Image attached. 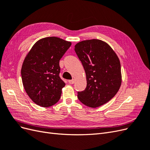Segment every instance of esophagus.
I'll return each mask as SVG.
<instances>
[{"instance_id": "1", "label": "esophagus", "mask_w": 150, "mask_h": 150, "mask_svg": "<svg viewBox=\"0 0 150 150\" xmlns=\"http://www.w3.org/2000/svg\"><path fill=\"white\" fill-rule=\"evenodd\" d=\"M68 83H69V84H74L75 83V79H71V80H69L68 81Z\"/></svg>"}]
</instances>
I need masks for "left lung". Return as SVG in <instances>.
<instances>
[{
  "label": "left lung",
  "mask_w": 150,
  "mask_h": 150,
  "mask_svg": "<svg viewBox=\"0 0 150 150\" xmlns=\"http://www.w3.org/2000/svg\"><path fill=\"white\" fill-rule=\"evenodd\" d=\"M74 50L87 81L85 90L78 93L79 100L91 108L101 106L120 89L122 76L119 58L110 45L99 39L83 40L75 45Z\"/></svg>",
  "instance_id": "obj_1"
}]
</instances>
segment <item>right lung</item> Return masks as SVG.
<instances>
[{"label": "right lung", "instance_id": "1", "mask_svg": "<svg viewBox=\"0 0 150 150\" xmlns=\"http://www.w3.org/2000/svg\"><path fill=\"white\" fill-rule=\"evenodd\" d=\"M71 42L57 37L42 38L27 54L21 68L22 84L29 97L47 108L58 102L66 84L59 74V61Z\"/></svg>", "mask_w": 150, "mask_h": 150}]
</instances>
